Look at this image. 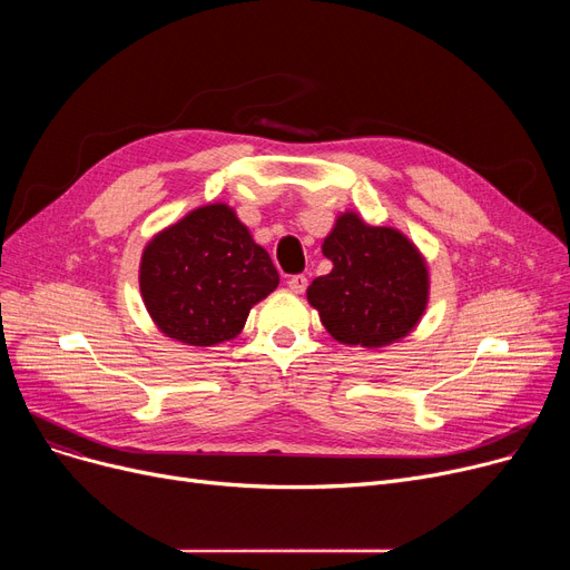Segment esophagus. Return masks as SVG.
Instances as JSON below:
<instances>
[{
	"mask_svg": "<svg viewBox=\"0 0 570 570\" xmlns=\"http://www.w3.org/2000/svg\"><path fill=\"white\" fill-rule=\"evenodd\" d=\"M288 288L293 291V293H305V288H307V277L305 275H293V277H288Z\"/></svg>",
	"mask_w": 570,
	"mask_h": 570,
	"instance_id": "1",
	"label": "esophagus"
}]
</instances>
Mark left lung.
I'll return each mask as SVG.
<instances>
[{
    "instance_id": "1",
    "label": "left lung",
    "mask_w": 570,
    "mask_h": 570,
    "mask_svg": "<svg viewBox=\"0 0 570 570\" xmlns=\"http://www.w3.org/2000/svg\"><path fill=\"white\" fill-rule=\"evenodd\" d=\"M323 254L335 267L312 282L307 301L327 333L372 348L411 333L428 305V267L400 230L348 213L323 239Z\"/></svg>"
}]
</instances>
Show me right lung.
<instances>
[{"mask_svg": "<svg viewBox=\"0 0 570 570\" xmlns=\"http://www.w3.org/2000/svg\"><path fill=\"white\" fill-rule=\"evenodd\" d=\"M279 284L277 267L230 207L194 209L142 252L140 293L159 331L191 346L233 340Z\"/></svg>", "mask_w": 570, "mask_h": 570, "instance_id": "1", "label": "right lung"}]
</instances>
